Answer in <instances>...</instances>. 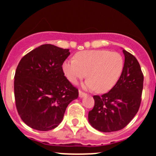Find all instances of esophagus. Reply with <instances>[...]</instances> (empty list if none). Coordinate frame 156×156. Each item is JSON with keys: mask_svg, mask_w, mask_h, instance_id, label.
<instances>
[{"mask_svg": "<svg viewBox=\"0 0 156 156\" xmlns=\"http://www.w3.org/2000/svg\"><path fill=\"white\" fill-rule=\"evenodd\" d=\"M86 96H87V94H85V93H84V92L79 90V98H84V97H86Z\"/></svg>", "mask_w": 156, "mask_h": 156, "instance_id": "1", "label": "esophagus"}]
</instances>
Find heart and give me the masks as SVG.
Returning a JSON list of instances; mask_svg holds the SVG:
<instances>
[{"mask_svg": "<svg viewBox=\"0 0 156 156\" xmlns=\"http://www.w3.org/2000/svg\"><path fill=\"white\" fill-rule=\"evenodd\" d=\"M75 59L63 62L62 71L70 82L77 84L87 75L84 87L104 93L113 88L120 79L123 68V56L116 52L87 50L75 54Z\"/></svg>", "mask_w": 156, "mask_h": 156, "instance_id": "b5f03b06", "label": "heart"}]
</instances>
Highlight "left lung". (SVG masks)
Returning a JSON list of instances; mask_svg holds the SVG:
<instances>
[{"instance_id": "8db88e82", "label": "left lung", "mask_w": 156, "mask_h": 156, "mask_svg": "<svg viewBox=\"0 0 156 156\" xmlns=\"http://www.w3.org/2000/svg\"><path fill=\"white\" fill-rule=\"evenodd\" d=\"M124 68L114 87L101 96L94 95V107L88 113V122L104 133L124 128L138 112L143 88V75L135 56L123 49Z\"/></svg>"}]
</instances>
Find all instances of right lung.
<instances>
[{"label":"right lung","instance_id":"obj_1","mask_svg":"<svg viewBox=\"0 0 156 156\" xmlns=\"http://www.w3.org/2000/svg\"><path fill=\"white\" fill-rule=\"evenodd\" d=\"M69 49L41 45L24 55L14 76L16 107L23 121L33 129L48 131L62 121L78 90L66 78L62 64Z\"/></svg>","mask_w":156,"mask_h":156}]
</instances>
